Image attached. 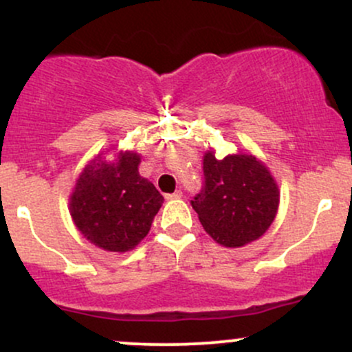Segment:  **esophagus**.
I'll return each mask as SVG.
<instances>
[{"label": "esophagus", "mask_w": 352, "mask_h": 352, "mask_svg": "<svg viewBox=\"0 0 352 352\" xmlns=\"http://www.w3.org/2000/svg\"><path fill=\"white\" fill-rule=\"evenodd\" d=\"M165 199H167V200H179V199H182V192H180V190H177V192L165 195Z\"/></svg>", "instance_id": "obj_1"}]
</instances>
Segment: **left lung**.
<instances>
[{
  "label": "left lung",
  "instance_id": "1",
  "mask_svg": "<svg viewBox=\"0 0 352 352\" xmlns=\"http://www.w3.org/2000/svg\"><path fill=\"white\" fill-rule=\"evenodd\" d=\"M205 185L192 200L205 232L217 243L238 248L258 240L273 223L280 188L268 167L252 153L204 155Z\"/></svg>",
  "mask_w": 352,
  "mask_h": 352
}]
</instances>
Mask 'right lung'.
I'll use <instances>...</instances> for the list:
<instances>
[{
	"mask_svg": "<svg viewBox=\"0 0 352 352\" xmlns=\"http://www.w3.org/2000/svg\"><path fill=\"white\" fill-rule=\"evenodd\" d=\"M140 155L120 151L114 160L98 153L79 173L69 197L72 221L106 252H131L147 236L164 197L139 173Z\"/></svg>",
	"mask_w": 352,
	"mask_h": 352,
	"instance_id": "1",
	"label": "right lung"
}]
</instances>
